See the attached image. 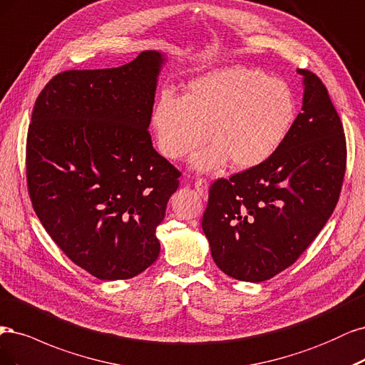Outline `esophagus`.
<instances>
[{
  "instance_id": "34e87169",
  "label": "esophagus",
  "mask_w": 365,
  "mask_h": 365,
  "mask_svg": "<svg viewBox=\"0 0 365 365\" xmlns=\"http://www.w3.org/2000/svg\"><path fill=\"white\" fill-rule=\"evenodd\" d=\"M195 190H197V192L202 195L203 198H206L207 197V191H209V183H207V180L206 179H198L197 182H195Z\"/></svg>"
}]
</instances>
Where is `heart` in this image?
<instances>
[{"label":"heart","mask_w":365,"mask_h":365,"mask_svg":"<svg viewBox=\"0 0 365 365\" xmlns=\"http://www.w3.org/2000/svg\"><path fill=\"white\" fill-rule=\"evenodd\" d=\"M296 115V96L284 80L232 65L191 80L182 98L163 92L151 125L168 159H183L210 136L214 143L191 158L194 170H220L229 160L233 168L250 170L285 143Z\"/></svg>","instance_id":"heart-1"}]
</instances>
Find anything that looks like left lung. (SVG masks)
<instances>
[{"instance_id": "1", "label": "left lung", "mask_w": 365, "mask_h": 365, "mask_svg": "<svg viewBox=\"0 0 365 365\" xmlns=\"http://www.w3.org/2000/svg\"><path fill=\"white\" fill-rule=\"evenodd\" d=\"M302 112L261 165L209 190L202 227L222 273L262 282L308 249L336 206L346 171L343 124L315 74L299 69Z\"/></svg>"}]
</instances>
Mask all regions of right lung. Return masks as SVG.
<instances>
[{"instance_id": "right-lung-1", "label": "right lung", "mask_w": 365, "mask_h": 365, "mask_svg": "<svg viewBox=\"0 0 365 365\" xmlns=\"http://www.w3.org/2000/svg\"><path fill=\"white\" fill-rule=\"evenodd\" d=\"M168 57L148 50L118 68L57 74L34 103L29 192L42 226L101 280L130 279L158 259L156 229L180 173L148 127Z\"/></svg>"}]
</instances>
